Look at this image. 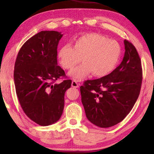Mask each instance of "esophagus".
<instances>
[{"instance_id": "esophagus-1", "label": "esophagus", "mask_w": 154, "mask_h": 154, "mask_svg": "<svg viewBox=\"0 0 154 154\" xmlns=\"http://www.w3.org/2000/svg\"><path fill=\"white\" fill-rule=\"evenodd\" d=\"M71 86L73 87H75V88H78V87H79V83L77 82V81L74 80V81H72Z\"/></svg>"}]
</instances>
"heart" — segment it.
Listing matches in <instances>:
<instances>
[{
	"instance_id": "heart-1",
	"label": "heart",
	"mask_w": 154,
	"mask_h": 154,
	"mask_svg": "<svg viewBox=\"0 0 154 154\" xmlns=\"http://www.w3.org/2000/svg\"><path fill=\"white\" fill-rule=\"evenodd\" d=\"M122 54L120 45L99 34L83 35L75 40L72 46L65 45L58 51L60 63L65 69L70 70L81 61L83 63L69 73L75 80H81L91 73L103 77L116 67Z\"/></svg>"
}]
</instances>
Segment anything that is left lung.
I'll use <instances>...</instances> for the list:
<instances>
[{"mask_svg": "<svg viewBox=\"0 0 154 154\" xmlns=\"http://www.w3.org/2000/svg\"><path fill=\"white\" fill-rule=\"evenodd\" d=\"M125 53L121 63L110 74L87 80L80 87L81 101L91 123L109 128L122 121L139 97L142 82L140 56L131 42L124 41Z\"/></svg>", "mask_w": 154, "mask_h": 154, "instance_id": "obj_1", "label": "left lung"}]
</instances>
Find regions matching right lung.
<instances>
[{"label":"right lung","mask_w":154,"mask_h":154,"mask_svg":"<svg viewBox=\"0 0 154 154\" xmlns=\"http://www.w3.org/2000/svg\"><path fill=\"white\" fill-rule=\"evenodd\" d=\"M63 36L56 31H42L23 44L15 61L14 80L19 103L26 116L40 126L60 120L65 93L71 86L57 65V45ZM65 77L60 84L54 82Z\"/></svg>","instance_id":"add662e5"}]
</instances>
